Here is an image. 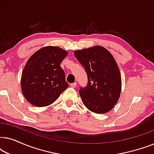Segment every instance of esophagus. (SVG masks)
<instances>
[{
	"instance_id": "1",
	"label": "esophagus",
	"mask_w": 154,
	"mask_h": 154,
	"mask_svg": "<svg viewBox=\"0 0 154 154\" xmlns=\"http://www.w3.org/2000/svg\"><path fill=\"white\" fill-rule=\"evenodd\" d=\"M76 85H77V83H75H75H71V85H70L71 87V88H75V86H76Z\"/></svg>"
}]
</instances>
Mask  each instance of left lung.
<instances>
[{
    "label": "left lung",
    "mask_w": 154,
    "mask_h": 154,
    "mask_svg": "<svg viewBox=\"0 0 154 154\" xmlns=\"http://www.w3.org/2000/svg\"><path fill=\"white\" fill-rule=\"evenodd\" d=\"M74 55L88 75V85L79 90L84 105L94 113L108 112L116 104L121 90V74L112 54L95 46L76 50Z\"/></svg>",
    "instance_id": "left-lung-1"
}]
</instances>
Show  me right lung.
<instances>
[{
	"label": "right lung",
	"mask_w": 154,
	"mask_h": 154,
	"mask_svg": "<svg viewBox=\"0 0 154 154\" xmlns=\"http://www.w3.org/2000/svg\"><path fill=\"white\" fill-rule=\"evenodd\" d=\"M67 52L47 46L35 52L22 71L21 87L24 97L33 106L51 104L68 88L64 71L60 66Z\"/></svg>",
	"instance_id": "1"
}]
</instances>
